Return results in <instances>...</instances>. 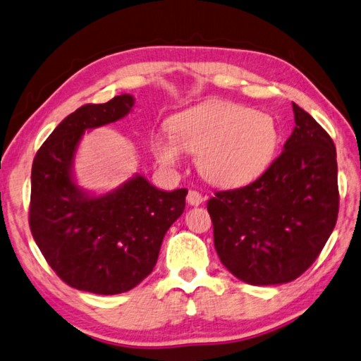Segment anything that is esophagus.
Returning <instances> with one entry per match:
<instances>
[{
    "mask_svg": "<svg viewBox=\"0 0 361 361\" xmlns=\"http://www.w3.org/2000/svg\"><path fill=\"white\" fill-rule=\"evenodd\" d=\"M202 195L201 193H197V191H188V196H187V202L190 204V205H193V207H197V205H201L202 204Z\"/></svg>",
    "mask_w": 361,
    "mask_h": 361,
    "instance_id": "34e87169",
    "label": "esophagus"
}]
</instances>
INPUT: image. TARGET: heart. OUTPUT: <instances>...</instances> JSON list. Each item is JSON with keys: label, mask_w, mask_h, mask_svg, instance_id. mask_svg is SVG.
Returning <instances> with one entry per match:
<instances>
[{"label": "heart", "mask_w": 361, "mask_h": 361, "mask_svg": "<svg viewBox=\"0 0 361 361\" xmlns=\"http://www.w3.org/2000/svg\"><path fill=\"white\" fill-rule=\"evenodd\" d=\"M171 134H157L151 149L159 164L179 166L183 151L197 154V168L219 187H241L269 166L278 145L270 116L226 100H212L171 118Z\"/></svg>", "instance_id": "heart-1"}]
</instances>
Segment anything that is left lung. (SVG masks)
Wrapping results in <instances>:
<instances>
[{"label":"left lung","mask_w":361,"mask_h":361,"mask_svg":"<svg viewBox=\"0 0 361 361\" xmlns=\"http://www.w3.org/2000/svg\"><path fill=\"white\" fill-rule=\"evenodd\" d=\"M293 106L295 128L261 178L207 204L224 266L252 286L290 283L329 239L338 216L337 151L317 120Z\"/></svg>","instance_id":"left-lung-1"}]
</instances>
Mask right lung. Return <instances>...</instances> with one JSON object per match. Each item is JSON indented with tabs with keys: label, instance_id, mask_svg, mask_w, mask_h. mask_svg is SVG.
<instances>
[{
	"label": "right lung",
	"instance_id": "1",
	"mask_svg": "<svg viewBox=\"0 0 361 361\" xmlns=\"http://www.w3.org/2000/svg\"><path fill=\"white\" fill-rule=\"evenodd\" d=\"M130 94L85 105L55 128L32 164L29 226L44 259L78 290L117 295L153 271L164 236L185 210L188 190L162 191L140 174L95 196L77 185L74 159L85 131L114 123Z\"/></svg>",
	"mask_w": 361,
	"mask_h": 361
}]
</instances>
